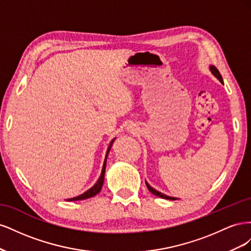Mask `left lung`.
Masks as SVG:
<instances>
[{
    "instance_id": "obj_1",
    "label": "left lung",
    "mask_w": 251,
    "mask_h": 251,
    "mask_svg": "<svg viewBox=\"0 0 251 251\" xmlns=\"http://www.w3.org/2000/svg\"><path fill=\"white\" fill-rule=\"evenodd\" d=\"M209 70H210L211 74L214 75L215 77H217V78L220 80V82L223 83V85H224V82H223V78H222L221 74H220V72H219V70L217 69V68H216L215 66L210 65V66H209ZM146 184H147V187H148L149 191H150L151 194H153V195L157 196V197H160V198H163V199H168V200H178V198H174V197L166 196V195H164V194H162V193H160V192L156 191V189H155V188H153V187H151V185L148 183L147 181H146Z\"/></svg>"
}]
</instances>
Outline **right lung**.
I'll use <instances>...</instances> for the list:
<instances>
[{
	"instance_id": "right-lung-1",
	"label": "right lung",
	"mask_w": 251,
	"mask_h": 251,
	"mask_svg": "<svg viewBox=\"0 0 251 251\" xmlns=\"http://www.w3.org/2000/svg\"><path fill=\"white\" fill-rule=\"evenodd\" d=\"M116 138H114L111 142H110V146L107 150V154H105V158H104V161H103V165H102V170H101V174H100V179L97 180L96 183L89 188L87 192H85L83 194L77 196V197H74V198H70V199H66V201H77V200H85V199H88V198H92V197L96 196L98 193H100L101 191L102 188V184H103V181H104V173H105V165H107V158H108V155H109V151L112 148V144L114 142V140H115Z\"/></svg>"
}]
</instances>
